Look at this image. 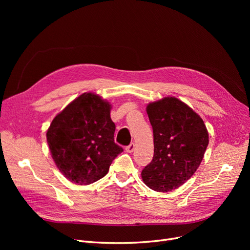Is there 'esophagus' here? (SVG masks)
I'll use <instances>...</instances> for the list:
<instances>
[{"instance_id": "obj_1", "label": "esophagus", "mask_w": 250, "mask_h": 250, "mask_svg": "<svg viewBox=\"0 0 250 250\" xmlns=\"http://www.w3.org/2000/svg\"><path fill=\"white\" fill-rule=\"evenodd\" d=\"M135 147H136V145H135V143H130L129 145L125 148V151L127 152V153H132V152H134V150H135Z\"/></svg>"}]
</instances>
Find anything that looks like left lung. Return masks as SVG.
Masks as SVG:
<instances>
[{
  "label": "left lung",
  "mask_w": 250,
  "mask_h": 250,
  "mask_svg": "<svg viewBox=\"0 0 250 250\" xmlns=\"http://www.w3.org/2000/svg\"><path fill=\"white\" fill-rule=\"evenodd\" d=\"M147 113L154 135V156L142 178L151 189L173 190L199 168L208 144L204 121L186 103L165 97L150 103Z\"/></svg>",
  "instance_id": "left-lung-1"
}]
</instances>
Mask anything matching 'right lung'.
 Masks as SVG:
<instances>
[{
	"label": "right lung",
	"instance_id": "right-lung-1",
	"mask_svg": "<svg viewBox=\"0 0 250 250\" xmlns=\"http://www.w3.org/2000/svg\"><path fill=\"white\" fill-rule=\"evenodd\" d=\"M114 132L109 103L96 94L84 93L54 118L46 140L64 177L86 186L106 175L124 151L114 142Z\"/></svg>",
	"mask_w": 250,
	"mask_h": 250
}]
</instances>
